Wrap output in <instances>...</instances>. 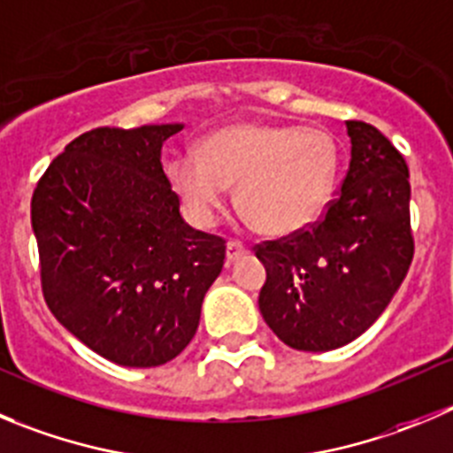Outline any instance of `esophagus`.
Returning a JSON list of instances; mask_svg holds the SVG:
<instances>
[{
	"label": "esophagus",
	"mask_w": 453,
	"mask_h": 453,
	"mask_svg": "<svg viewBox=\"0 0 453 453\" xmlns=\"http://www.w3.org/2000/svg\"><path fill=\"white\" fill-rule=\"evenodd\" d=\"M246 252H248L246 243H241V241H236V239L227 241V246H226V257H227V261L241 259V257L246 255Z\"/></svg>",
	"instance_id": "34e87169"
}]
</instances>
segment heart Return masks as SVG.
Segmentation results:
<instances>
[{"label": "heart", "mask_w": 453, "mask_h": 453, "mask_svg": "<svg viewBox=\"0 0 453 453\" xmlns=\"http://www.w3.org/2000/svg\"><path fill=\"white\" fill-rule=\"evenodd\" d=\"M169 180L198 226H212L236 185L241 214L265 234H290L315 223L331 201L337 150L331 136L265 122H234L180 151Z\"/></svg>", "instance_id": "heart-1"}]
</instances>
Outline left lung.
<instances>
[{
    "instance_id": "8db88e82",
    "label": "left lung",
    "mask_w": 453,
    "mask_h": 453,
    "mask_svg": "<svg viewBox=\"0 0 453 453\" xmlns=\"http://www.w3.org/2000/svg\"><path fill=\"white\" fill-rule=\"evenodd\" d=\"M350 163L322 219L261 241L265 265L259 311L279 340L297 350L340 349L388 306L413 259L409 167L384 134L346 120Z\"/></svg>"
}]
</instances>
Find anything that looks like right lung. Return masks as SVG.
Segmentation results:
<instances>
[{
  "mask_svg": "<svg viewBox=\"0 0 453 453\" xmlns=\"http://www.w3.org/2000/svg\"><path fill=\"white\" fill-rule=\"evenodd\" d=\"M183 125L98 127L49 165L31 201L55 319L120 366H160L192 342L226 239L194 230L160 163Z\"/></svg>",
  "mask_w": 453,
  "mask_h": 453,
  "instance_id": "obj_1",
  "label": "right lung"
}]
</instances>
